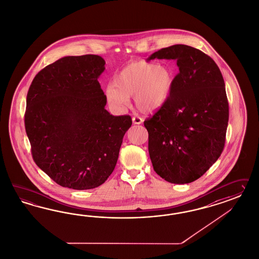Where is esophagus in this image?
<instances>
[{
	"label": "esophagus",
	"mask_w": 259,
	"mask_h": 259,
	"mask_svg": "<svg viewBox=\"0 0 259 259\" xmlns=\"http://www.w3.org/2000/svg\"><path fill=\"white\" fill-rule=\"evenodd\" d=\"M132 120H133L134 124H141L143 122V118H141V117H138V116L133 117Z\"/></svg>",
	"instance_id": "obj_1"
}]
</instances>
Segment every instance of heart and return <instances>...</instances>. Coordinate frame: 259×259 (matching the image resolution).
Masks as SVG:
<instances>
[{
    "label": "heart",
    "mask_w": 259,
    "mask_h": 259,
    "mask_svg": "<svg viewBox=\"0 0 259 259\" xmlns=\"http://www.w3.org/2000/svg\"><path fill=\"white\" fill-rule=\"evenodd\" d=\"M175 74L167 63L133 62L115 76L113 84L105 90L109 103L124 107L129 97L135 96L138 109L144 113L154 112L167 102L172 91Z\"/></svg>",
    "instance_id": "b5f03b06"
}]
</instances>
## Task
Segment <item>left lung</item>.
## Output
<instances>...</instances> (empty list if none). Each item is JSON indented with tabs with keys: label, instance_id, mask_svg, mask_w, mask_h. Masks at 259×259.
I'll return each mask as SVG.
<instances>
[{
	"label": "left lung",
	"instance_id": "left-lung-1",
	"mask_svg": "<svg viewBox=\"0 0 259 259\" xmlns=\"http://www.w3.org/2000/svg\"><path fill=\"white\" fill-rule=\"evenodd\" d=\"M176 60L180 72L167 102L144 120L155 172L165 181H196L220 157L226 139L229 104L225 83L211 57L185 45L150 56Z\"/></svg>",
	"mask_w": 259,
	"mask_h": 259
}]
</instances>
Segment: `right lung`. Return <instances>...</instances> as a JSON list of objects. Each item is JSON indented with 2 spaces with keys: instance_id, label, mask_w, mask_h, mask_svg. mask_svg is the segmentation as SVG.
Returning a JSON list of instances; mask_svg holds the SVG:
<instances>
[{
  "instance_id": "obj_1",
  "label": "right lung",
  "mask_w": 259,
  "mask_h": 259,
  "mask_svg": "<svg viewBox=\"0 0 259 259\" xmlns=\"http://www.w3.org/2000/svg\"><path fill=\"white\" fill-rule=\"evenodd\" d=\"M101 56L64 57L39 71L26 97L24 126L35 163L57 184L87 190L109 178L128 115L105 109L98 80L105 69Z\"/></svg>"
}]
</instances>
